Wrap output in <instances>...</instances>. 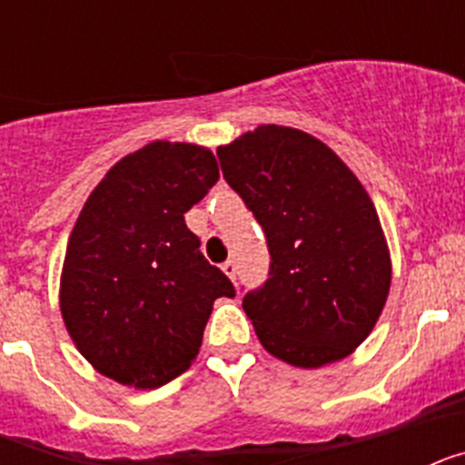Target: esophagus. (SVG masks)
Listing matches in <instances>:
<instances>
[{
	"instance_id": "obj_1",
	"label": "esophagus",
	"mask_w": 465,
	"mask_h": 465,
	"mask_svg": "<svg viewBox=\"0 0 465 465\" xmlns=\"http://www.w3.org/2000/svg\"><path fill=\"white\" fill-rule=\"evenodd\" d=\"M221 270H223V272L228 274L230 282H235V279H237V265H235V261H225V262H223V268H221Z\"/></svg>"
}]
</instances>
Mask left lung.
I'll use <instances>...</instances> for the list:
<instances>
[{
  "mask_svg": "<svg viewBox=\"0 0 465 465\" xmlns=\"http://www.w3.org/2000/svg\"><path fill=\"white\" fill-rule=\"evenodd\" d=\"M216 153L268 237L270 279L242 300L265 351L310 371L354 354L391 289V252L359 176L314 134L270 123Z\"/></svg>",
  "mask_w": 465,
  "mask_h": 465,
  "instance_id": "left-lung-1",
  "label": "left lung"
}]
</instances>
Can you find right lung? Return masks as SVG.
<instances>
[{"instance_id": "1", "label": "right lung", "mask_w": 465, "mask_h": 465, "mask_svg": "<svg viewBox=\"0 0 465 465\" xmlns=\"http://www.w3.org/2000/svg\"><path fill=\"white\" fill-rule=\"evenodd\" d=\"M216 182L207 146L158 139L88 195L57 298L69 338L100 375L134 389L167 384L195 361L213 300L235 295L183 219Z\"/></svg>"}]
</instances>
